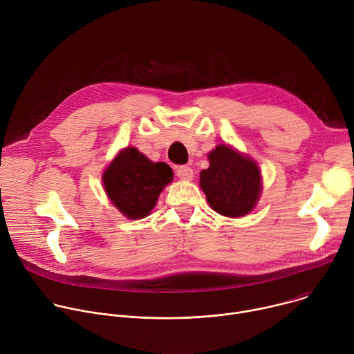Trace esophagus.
Instances as JSON below:
<instances>
[{
    "instance_id": "esophagus-1",
    "label": "esophagus",
    "mask_w": 354,
    "mask_h": 354,
    "mask_svg": "<svg viewBox=\"0 0 354 354\" xmlns=\"http://www.w3.org/2000/svg\"><path fill=\"white\" fill-rule=\"evenodd\" d=\"M176 175L182 179V180H192L194 174H193V169L190 167H186V165H182V167H178L176 168Z\"/></svg>"
}]
</instances>
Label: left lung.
<instances>
[{"label": "left lung", "mask_w": 354, "mask_h": 354, "mask_svg": "<svg viewBox=\"0 0 354 354\" xmlns=\"http://www.w3.org/2000/svg\"><path fill=\"white\" fill-rule=\"evenodd\" d=\"M210 167L200 174V187L214 212L242 217L257 206L262 178L257 162L236 149L220 144L209 154Z\"/></svg>", "instance_id": "1"}]
</instances>
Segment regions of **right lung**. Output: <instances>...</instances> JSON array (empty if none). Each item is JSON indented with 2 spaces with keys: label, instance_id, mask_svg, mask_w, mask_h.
<instances>
[{
  "label": "right lung",
  "instance_id": "obj_1",
  "mask_svg": "<svg viewBox=\"0 0 354 354\" xmlns=\"http://www.w3.org/2000/svg\"><path fill=\"white\" fill-rule=\"evenodd\" d=\"M174 172L165 162H153L134 147L122 149L105 171L102 180L113 206L127 218H144L154 209Z\"/></svg>",
  "mask_w": 354,
  "mask_h": 354
}]
</instances>
